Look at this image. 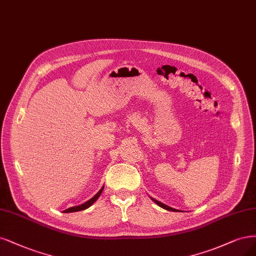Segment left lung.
Returning <instances> with one entry per match:
<instances>
[{"label":"left lung","mask_w":256,"mask_h":256,"mask_svg":"<svg viewBox=\"0 0 256 256\" xmlns=\"http://www.w3.org/2000/svg\"><path fill=\"white\" fill-rule=\"evenodd\" d=\"M152 200L154 202V204H156L158 206H161V208H164V210H172V212H180L179 210H176V208H170V206H166V204H162V202L158 201V200H156V199H154V198H152Z\"/></svg>","instance_id":"1"}]
</instances>
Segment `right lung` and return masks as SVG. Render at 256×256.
Wrapping results in <instances>:
<instances>
[{
    "label": "right lung",
    "mask_w": 256,
    "mask_h": 256,
    "mask_svg": "<svg viewBox=\"0 0 256 256\" xmlns=\"http://www.w3.org/2000/svg\"><path fill=\"white\" fill-rule=\"evenodd\" d=\"M104 186H102L100 190H98V192L96 194L95 196H93L91 199H89L86 202H84V204H80V206H72V208H66V210H64V213H72V212H78V210H86V208H90L94 202L98 199V197L100 196V194L102 192V190H104Z\"/></svg>",
    "instance_id": "obj_1"
}]
</instances>
